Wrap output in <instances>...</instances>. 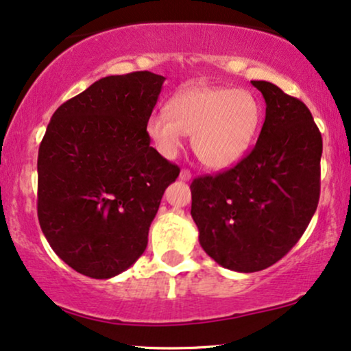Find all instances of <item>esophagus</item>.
I'll return each instance as SVG.
<instances>
[{
    "mask_svg": "<svg viewBox=\"0 0 351 351\" xmlns=\"http://www.w3.org/2000/svg\"><path fill=\"white\" fill-rule=\"evenodd\" d=\"M191 176H193V175H191V171L188 170V168H183V170L180 171V178L183 181H189Z\"/></svg>",
    "mask_w": 351,
    "mask_h": 351,
    "instance_id": "34e87169",
    "label": "esophagus"
}]
</instances>
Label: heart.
Listing matches in <instances>:
<instances>
[{
  "instance_id": "b5f03b06",
  "label": "heart",
  "mask_w": 351,
  "mask_h": 351,
  "mask_svg": "<svg viewBox=\"0 0 351 351\" xmlns=\"http://www.w3.org/2000/svg\"><path fill=\"white\" fill-rule=\"evenodd\" d=\"M261 104L251 92L197 87L180 92L167 113H152L145 131L163 157L173 158L193 134V149L204 165L228 168L245 157L261 123Z\"/></svg>"
}]
</instances>
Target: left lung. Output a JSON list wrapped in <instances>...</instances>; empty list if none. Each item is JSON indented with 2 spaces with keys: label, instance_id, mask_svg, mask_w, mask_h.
<instances>
[{
  "label": "left lung",
  "instance_id": "1",
  "mask_svg": "<svg viewBox=\"0 0 351 351\" xmlns=\"http://www.w3.org/2000/svg\"><path fill=\"white\" fill-rule=\"evenodd\" d=\"M254 149L230 170L191 183L199 243L221 267L257 272L280 261L308 228L321 194L322 136L303 101L267 81Z\"/></svg>",
  "mask_w": 351,
  "mask_h": 351
}]
</instances>
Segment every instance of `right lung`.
Instances as JSON below:
<instances>
[{"label": "right lung", "mask_w": 351, "mask_h": 351, "mask_svg": "<svg viewBox=\"0 0 351 351\" xmlns=\"http://www.w3.org/2000/svg\"><path fill=\"white\" fill-rule=\"evenodd\" d=\"M165 77L108 76L53 113L38 147L37 214L51 250L76 272L112 278L139 259L180 168L145 123Z\"/></svg>", "instance_id": "1"}]
</instances>
